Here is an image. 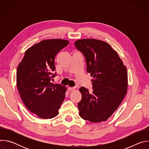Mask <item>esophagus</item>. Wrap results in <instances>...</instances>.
<instances>
[{
    "instance_id": "esophagus-1",
    "label": "esophagus",
    "mask_w": 149,
    "mask_h": 149,
    "mask_svg": "<svg viewBox=\"0 0 149 149\" xmlns=\"http://www.w3.org/2000/svg\"><path fill=\"white\" fill-rule=\"evenodd\" d=\"M75 90V88L74 87H68V90L69 91H74Z\"/></svg>"
}]
</instances>
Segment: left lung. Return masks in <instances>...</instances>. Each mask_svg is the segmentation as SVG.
<instances>
[{"mask_svg":"<svg viewBox=\"0 0 149 149\" xmlns=\"http://www.w3.org/2000/svg\"><path fill=\"white\" fill-rule=\"evenodd\" d=\"M86 58L87 72L94 79L92 93L81 87L80 117L92 123L107 120L117 109L127 91V71L117 53L107 42L84 39L75 42Z\"/></svg>","mask_w":149,"mask_h":149,"instance_id":"obj_1","label":"left lung"}]
</instances>
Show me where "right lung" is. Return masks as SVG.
<instances>
[{"label": "right lung", "instance_id": "right-lung-1", "mask_svg": "<svg viewBox=\"0 0 149 149\" xmlns=\"http://www.w3.org/2000/svg\"><path fill=\"white\" fill-rule=\"evenodd\" d=\"M68 44L64 39L42 40L26 51L17 67L16 84L20 97L26 108L41 118L56 117L65 99L66 87L51 80L56 75L55 56Z\"/></svg>", "mask_w": 149, "mask_h": 149}]
</instances>
